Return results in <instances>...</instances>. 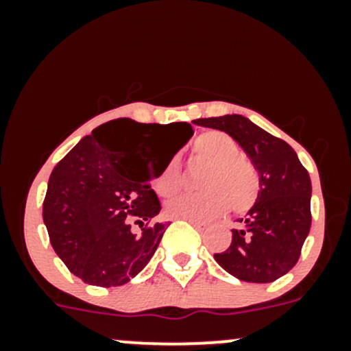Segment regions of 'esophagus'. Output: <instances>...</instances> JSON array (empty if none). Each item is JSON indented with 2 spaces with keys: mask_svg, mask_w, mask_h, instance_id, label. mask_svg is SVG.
Masks as SVG:
<instances>
[{
  "mask_svg": "<svg viewBox=\"0 0 351 351\" xmlns=\"http://www.w3.org/2000/svg\"><path fill=\"white\" fill-rule=\"evenodd\" d=\"M189 224H193V226L195 228H198V229H204L206 228V223H201V221H196V219H186Z\"/></svg>",
  "mask_w": 351,
  "mask_h": 351,
  "instance_id": "34e87169",
  "label": "esophagus"
}]
</instances>
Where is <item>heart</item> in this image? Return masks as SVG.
Instances as JSON below:
<instances>
[{
  "label": "heart",
  "mask_w": 351,
  "mask_h": 351,
  "mask_svg": "<svg viewBox=\"0 0 351 351\" xmlns=\"http://www.w3.org/2000/svg\"><path fill=\"white\" fill-rule=\"evenodd\" d=\"M193 153L208 170L203 173L196 195L175 196L167 203V213L181 219L208 221L228 211L229 204L243 213L256 203L259 195V173L251 162L243 158L234 138L219 130H208L196 136ZM180 188V160L171 158L155 181L160 196H171Z\"/></svg>",
  "instance_id": "obj_1"
}]
</instances>
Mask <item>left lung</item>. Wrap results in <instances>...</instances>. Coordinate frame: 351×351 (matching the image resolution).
<instances>
[{
	"label": "left lung",
	"mask_w": 351,
	"mask_h": 351,
	"mask_svg": "<svg viewBox=\"0 0 351 351\" xmlns=\"http://www.w3.org/2000/svg\"><path fill=\"white\" fill-rule=\"evenodd\" d=\"M195 125L226 132L259 173V195L232 231L231 245L215 254L236 279L267 284L285 276L300 257L312 216V183L293 148L243 115L198 119Z\"/></svg>",
	"instance_id": "left-lung-1"
}]
</instances>
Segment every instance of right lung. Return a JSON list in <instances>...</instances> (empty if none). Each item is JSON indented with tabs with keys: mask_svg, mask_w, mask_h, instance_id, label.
<instances>
[{
	"mask_svg": "<svg viewBox=\"0 0 351 351\" xmlns=\"http://www.w3.org/2000/svg\"><path fill=\"white\" fill-rule=\"evenodd\" d=\"M158 123L132 119L107 122L84 136L56 165L47 183L43 219L56 254L86 284L115 287L134 279L158 247L170 223L156 219L162 204L150 180L193 136L181 122L170 158L148 173L147 142Z\"/></svg>",
	"mask_w": 351,
	"mask_h": 351,
	"instance_id": "add662e5",
	"label": "right lung"
}]
</instances>
